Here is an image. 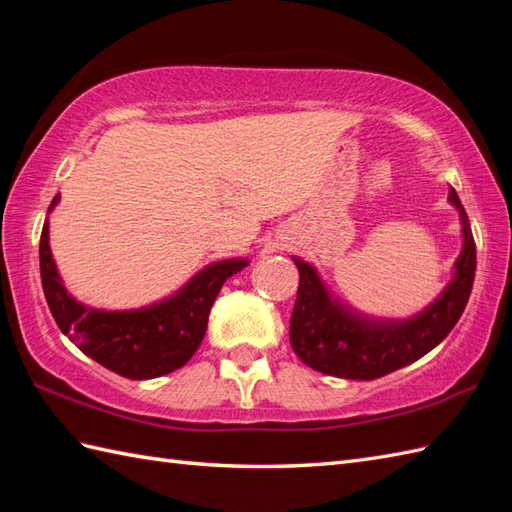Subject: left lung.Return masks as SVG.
I'll list each match as a JSON object with an SVG mask.
<instances>
[{"instance_id":"8db88e82","label":"left lung","mask_w":512,"mask_h":512,"mask_svg":"<svg viewBox=\"0 0 512 512\" xmlns=\"http://www.w3.org/2000/svg\"><path fill=\"white\" fill-rule=\"evenodd\" d=\"M449 202L460 213L462 250L453 277L427 308L409 319H378L332 295L319 270L292 257L299 290L290 317V345L308 367L347 380H374L418 361L447 339L469 301L475 279V242L464 206L449 187Z\"/></svg>"}]
</instances>
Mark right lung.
<instances>
[{
    "mask_svg": "<svg viewBox=\"0 0 512 512\" xmlns=\"http://www.w3.org/2000/svg\"><path fill=\"white\" fill-rule=\"evenodd\" d=\"M54 195L48 215L59 204ZM41 286L59 330L118 376L147 380L182 367L198 350L215 297L228 277L248 266V259H220L198 270L173 295L132 310H103L85 306L65 288L50 250V222H43L39 244Z\"/></svg>",
    "mask_w": 512,
    "mask_h": 512,
    "instance_id": "right-lung-1",
    "label": "right lung"
}]
</instances>
